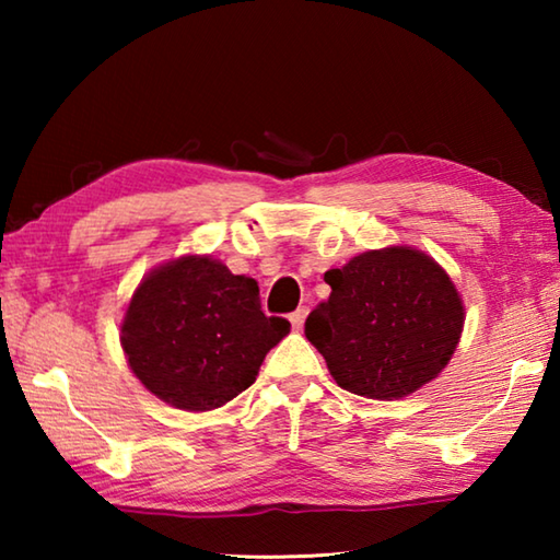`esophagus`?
<instances>
[{
    "label": "esophagus",
    "mask_w": 560,
    "mask_h": 560,
    "mask_svg": "<svg viewBox=\"0 0 560 560\" xmlns=\"http://www.w3.org/2000/svg\"><path fill=\"white\" fill-rule=\"evenodd\" d=\"M306 316H308V306H299V308L291 314V326H293V328H301L303 320H306Z\"/></svg>",
    "instance_id": "34e87169"
}]
</instances>
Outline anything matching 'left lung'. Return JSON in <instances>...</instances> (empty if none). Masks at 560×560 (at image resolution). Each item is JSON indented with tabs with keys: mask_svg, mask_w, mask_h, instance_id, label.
<instances>
[{
	"mask_svg": "<svg viewBox=\"0 0 560 560\" xmlns=\"http://www.w3.org/2000/svg\"><path fill=\"white\" fill-rule=\"evenodd\" d=\"M330 296L303 334L343 390L400 400L434 381L459 346L464 303L430 254L415 246L371 249L326 271Z\"/></svg>",
	"mask_w": 560,
	"mask_h": 560,
	"instance_id": "8db88e82",
	"label": "left lung"
}]
</instances>
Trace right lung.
<instances>
[{
	"label": "right lung",
	"instance_id": "add662e5",
	"mask_svg": "<svg viewBox=\"0 0 560 560\" xmlns=\"http://www.w3.org/2000/svg\"><path fill=\"white\" fill-rule=\"evenodd\" d=\"M291 324L264 316L259 283L210 254H185L145 273L120 320L128 368L148 393L210 412L257 381Z\"/></svg>",
	"mask_w": 560,
	"mask_h": 560
}]
</instances>
